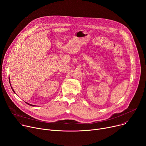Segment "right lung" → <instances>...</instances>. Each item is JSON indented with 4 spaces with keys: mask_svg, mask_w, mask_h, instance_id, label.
<instances>
[{
    "mask_svg": "<svg viewBox=\"0 0 146 146\" xmlns=\"http://www.w3.org/2000/svg\"><path fill=\"white\" fill-rule=\"evenodd\" d=\"M9 81H10V80H9ZM11 88H12V90H13V92H14V93H15V91H14V90H13V88H12V87H11ZM27 104H28V105H29V106H33V105H32V104H29V103H27Z\"/></svg>",
    "mask_w": 146,
    "mask_h": 146,
    "instance_id": "add662e5",
    "label": "right lung"
}]
</instances>
